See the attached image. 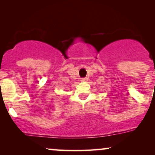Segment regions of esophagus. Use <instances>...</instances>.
Instances as JSON below:
<instances>
[{
  "instance_id": "1",
  "label": "esophagus",
  "mask_w": 155,
  "mask_h": 155,
  "mask_svg": "<svg viewBox=\"0 0 155 155\" xmlns=\"http://www.w3.org/2000/svg\"><path fill=\"white\" fill-rule=\"evenodd\" d=\"M88 80L87 78H83V79H81V81H87Z\"/></svg>"
}]
</instances>
